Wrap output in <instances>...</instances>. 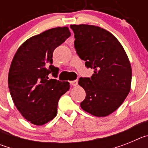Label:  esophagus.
Listing matches in <instances>:
<instances>
[{"label": "esophagus", "mask_w": 148, "mask_h": 148, "mask_svg": "<svg viewBox=\"0 0 148 148\" xmlns=\"http://www.w3.org/2000/svg\"><path fill=\"white\" fill-rule=\"evenodd\" d=\"M70 84L73 86H77V84H78V81L77 80L71 81V82H70Z\"/></svg>", "instance_id": "esophagus-1"}]
</instances>
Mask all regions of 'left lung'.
<instances>
[{"mask_svg":"<svg viewBox=\"0 0 148 148\" xmlns=\"http://www.w3.org/2000/svg\"><path fill=\"white\" fill-rule=\"evenodd\" d=\"M74 47L85 66L94 70L91 78L78 81L86 92L81 108L92 116L104 117L119 108L130 92L132 69L126 52L113 34L88 24L70 25Z\"/></svg>","mask_w":148,"mask_h":148,"instance_id":"8db88e82","label":"left lung"}]
</instances>
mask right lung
I'll return each instance as SVG.
<instances>
[{
    "label": "right lung",
    "mask_w": 148,
    "mask_h": 148,
    "mask_svg": "<svg viewBox=\"0 0 148 148\" xmlns=\"http://www.w3.org/2000/svg\"><path fill=\"white\" fill-rule=\"evenodd\" d=\"M70 36L67 27H56L27 39L13 57L8 84L13 102L21 114L35 125H43L57 115L60 97L70 90V83L49 79L57 77L53 53Z\"/></svg>",
    "instance_id": "1"
}]
</instances>
